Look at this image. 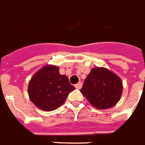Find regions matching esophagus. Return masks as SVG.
Segmentation results:
<instances>
[{"label":"esophagus","mask_w":145,"mask_h":145,"mask_svg":"<svg viewBox=\"0 0 145 145\" xmlns=\"http://www.w3.org/2000/svg\"><path fill=\"white\" fill-rule=\"evenodd\" d=\"M75 87L77 89H80L82 87V83H80H80H78L77 84H76V85H75Z\"/></svg>","instance_id":"1"}]
</instances>
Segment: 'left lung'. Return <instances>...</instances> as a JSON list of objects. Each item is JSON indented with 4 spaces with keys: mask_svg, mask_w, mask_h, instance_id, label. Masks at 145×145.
<instances>
[{
    "mask_svg": "<svg viewBox=\"0 0 145 145\" xmlns=\"http://www.w3.org/2000/svg\"><path fill=\"white\" fill-rule=\"evenodd\" d=\"M123 90L121 80L105 68H93L80 89L84 97L100 110L110 108L119 101Z\"/></svg>",
    "mask_w": 145,
    "mask_h": 145,
    "instance_id": "obj_1",
    "label": "left lung"
}]
</instances>
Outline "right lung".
<instances>
[{
  "instance_id": "obj_1",
  "label": "right lung",
  "mask_w": 145,
  "mask_h": 145,
  "mask_svg": "<svg viewBox=\"0 0 145 145\" xmlns=\"http://www.w3.org/2000/svg\"><path fill=\"white\" fill-rule=\"evenodd\" d=\"M75 89L66 76L60 75L59 67L46 65L31 78L28 95L37 107L52 111L62 105L69 93Z\"/></svg>"
}]
</instances>
